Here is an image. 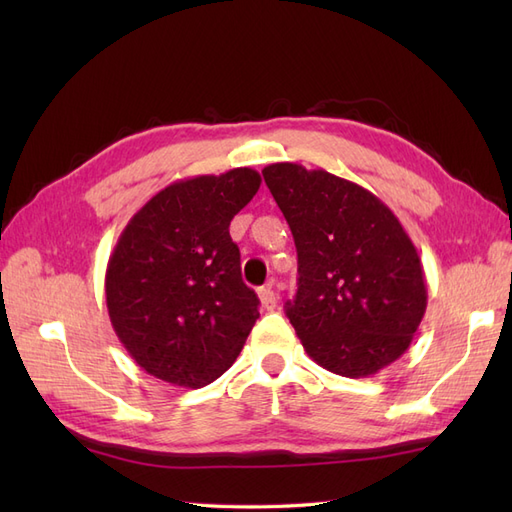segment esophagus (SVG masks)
<instances>
[{"mask_svg":"<svg viewBox=\"0 0 512 512\" xmlns=\"http://www.w3.org/2000/svg\"><path fill=\"white\" fill-rule=\"evenodd\" d=\"M258 297H260V305L267 309V312H273L275 305H277V294L271 286H262L258 290Z\"/></svg>","mask_w":512,"mask_h":512,"instance_id":"esophagus-1","label":"esophagus"}]
</instances>
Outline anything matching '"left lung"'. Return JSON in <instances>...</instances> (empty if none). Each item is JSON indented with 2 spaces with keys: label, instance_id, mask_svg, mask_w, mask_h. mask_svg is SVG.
Listing matches in <instances>:
<instances>
[{
  "label": "left lung",
  "instance_id": "1",
  "mask_svg": "<svg viewBox=\"0 0 512 512\" xmlns=\"http://www.w3.org/2000/svg\"><path fill=\"white\" fill-rule=\"evenodd\" d=\"M262 177L297 245L286 316L309 359L346 378L378 374L410 348L427 309L408 232L376 194L322 168L277 162Z\"/></svg>",
  "mask_w": 512,
  "mask_h": 512
}]
</instances>
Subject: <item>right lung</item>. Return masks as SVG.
Wrapping results in <instances>:
<instances>
[{
  "label": "right lung",
  "instance_id": "right-lung-1",
  "mask_svg": "<svg viewBox=\"0 0 512 512\" xmlns=\"http://www.w3.org/2000/svg\"><path fill=\"white\" fill-rule=\"evenodd\" d=\"M260 181L254 168L179 179L123 228L106 265V307L147 374L200 389L237 361L260 314L228 226Z\"/></svg>",
  "mask_w": 512,
  "mask_h": 512
}]
</instances>
